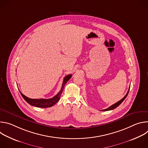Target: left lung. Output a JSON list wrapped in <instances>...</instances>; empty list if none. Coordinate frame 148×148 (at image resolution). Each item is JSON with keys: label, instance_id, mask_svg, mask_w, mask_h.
<instances>
[{"label": "left lung", "instance_id": "left-lung-1", "mask_svg": "<svg viewBox=\"0 0 148 148\" xmlns=\"http://www.w3.org/2000/svg\"><path fill=\"white\" fill-rule=\"evenodd\" d=\"M130 88H129V90H128V92H127V93H126V94L125 95V96L122 98V99H121L120 101H119L118 102H116L115 103H114V104H113L112 105H111V107H110L109 108H107V109H105V110H101V111H110V110H114V109H115V108H116L117 107H118L119 105L124 101V99L126 98V97H127V95H128V93H129V91H130Z\"/></svg>", "mask_w": 148, "mask_h": 148}]
</instances>
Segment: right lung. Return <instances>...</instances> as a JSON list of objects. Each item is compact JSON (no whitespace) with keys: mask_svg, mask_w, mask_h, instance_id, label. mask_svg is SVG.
<instances>
[{"mask_svg":"<svg viewBox=\"0 0 148 148\" xmlns=\"http://www.w3.org/2000/svg\"><path fill=\"white\" fill-rule=\"evenodd\" d=\"M72 75L71 74H69L67 76H66L64 78V80H63V82L62 84V87L61 90L60 91V92L56 95H55L53 98H49V99H31L29 98L28 97H27L26 96H25V95H23L22 92H20L21 95L23 97V98H24V99L27 102L29 103L30 105H33V106L36 107H39V108H47V107H51L53 105L56 103L60 99V96L61 93L63 91V90H64V87L65 84L67 82V81L71 78Z\"/></svg>","mask_w":148,"mask_h":148,"instance_id":"1","label":"right lung"}]
</instances>
